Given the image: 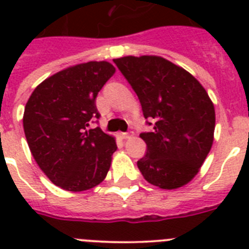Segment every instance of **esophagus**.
Segmentation results:
<instances>
[{"instance_id":"obj_1","label":"esophagus","mask_w":249,"mask_h":249,"mask_svg":"<svg viewBox=\"0 0 249 249\" xmlns=\"http://www.w3.org/2000/svg\"><path fill=\"white\" fill-rule=\"evenodd\" d=\"M133 137V132H127V133H121V138L123 140H127V138Z\"/></svg>"}]
</instances>
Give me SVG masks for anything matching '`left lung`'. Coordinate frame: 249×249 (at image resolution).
<instances>
[{"mask_svg":"<svg viewBox=\"0 0 249 249\" xmlns=\"http://www.w3.org/2000/svg\"><path fill=\"white\" fill-rule=\"evenodd\" d=\"M113 62L137 93L153 131L141 133L147 153L137 162L147 182L177 190L195 178L213 144L215 112L203 86L160 56H126ZM148 124L152 123L148 122Z\"/></svg>","mask_w":249,"mask_h":249,"instance_id":"8db88e82","label":"left lung"}]
</instances>
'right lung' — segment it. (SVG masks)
Segmentation results:
<instances>
[{"instance_id": "1", "label": "right lung", "mask_w": 249, "mask_h": 249, "mask_svg": "<svg viewBox=\"0 0 249 249\" xmlns=\"http://www.w3.org/2000/svg\"><path fill=\"white\" fill-rule=\"evenodd\" d=\"M116 68L107 61L67 67L37 86L23 113V129L36 163L62 190L82 192L107 176L116 140L100 127L96 97Z\"/></svg>"}]
</instances>
